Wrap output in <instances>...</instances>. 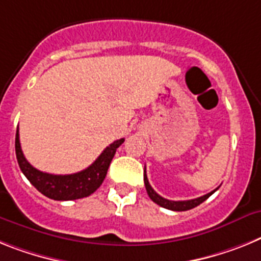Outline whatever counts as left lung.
Listing matches in <instances>:
<instances>
[{"instance_id":"left-lung-1","label":"left lung","mask_w":261,"mask_h":261,"mask_svg":"<svg viewBox=\"0 0 261 261\" xmlns=\"http://www.w3.org/2000/svg\"><path fill=\"white\" fill-rule=\"evenodd\" d=\"M144 185H146V190H147V193H148L149 198L152 199L153 202L158 203V205L162 206V207H165V209L173 210V212H187V210L193 209V207L198 206L199 203H202L205 199L209 198V197L214 193L215 190L218 189V188H217V189H214L213 192H210V193L205 194V196H202V197H198V198H194V199H188V201H171V199L163 198L162 196H159L155 190L152 189V187H151L148 182V178H147L146 168H144Z\"/></svg>"}]
</instances>
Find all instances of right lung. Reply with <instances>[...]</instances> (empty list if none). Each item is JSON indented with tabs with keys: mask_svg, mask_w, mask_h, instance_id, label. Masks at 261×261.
<instances>
[{
	"mask_svg": "<svg viewBox=\"0 0 261 261\" xmlns=\"http://www.w3.org/2000/svg\"><path fill=\"white\" fill-rule=\"evenodd\" d=\"M123 142L124 139L113 142L103 149L92 165L84 171L72 174H51L34 168L22 152L18 130L15 134V155L21 171L40 193L56 201H69L90 196L101 187L115 151Z\"/></svg>",
	"mask_w": 261,
	"mask_h": 261,
	"instance_id": "add662e5",
	"label": "right lung"
}]
</instances>
